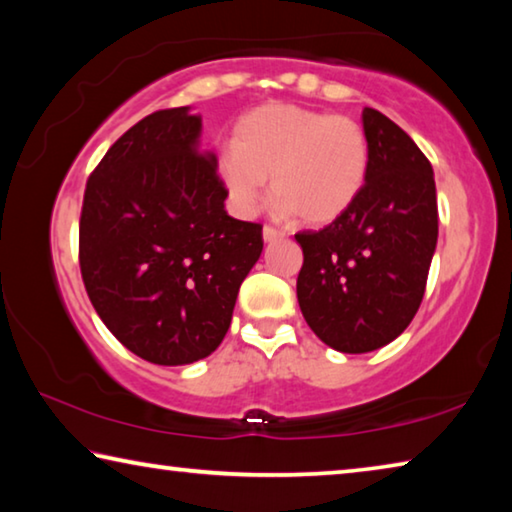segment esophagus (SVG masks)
<instances>
[{
    "label": "esophagus",
    "instance_id": "1",
    "mask_svg": "<svg viewBox=\"0 0 512 512\" xmlns=\"http://www.w3.org/2000/svg\"><path fill=\"white\" fill-rule=\"evenodd\" d=\"M262 235H264V241H277V239H282V237H284V232H282V230H277V228H273V225H264Z\"/></svg>",
    "mask_w": 512,
    "mask_h": 512
}]
</instances>
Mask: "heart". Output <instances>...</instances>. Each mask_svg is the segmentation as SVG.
<instances>
[{"label": "heart", "instance_id": "obj_1", "mask_svg": "<svg viewBox=\"0 0 512 512\" xmlns=\"http://www.w3.org/2000/svg\"><path fill=\"white\" fill-rule=\"evenodd\" d=\"M370 142L357 119L296 103H266L246 112L219 158V176L235 205L253 214L266 180L277 212L327 225L350 210L366 187Z\"/></svg>", "mask_w": 512, "mask_h": 512}]
</instances>
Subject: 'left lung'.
Wrapping results in <instances>:
<instances>
[{
    "label": "left lung",
    "instance_id": "left-lung-1",
    "mask_svg": "<svg viewBox=\"0 0 512 512\" xmlns=\"http://www.w3.org/2000/svg\"><path fill=\"white\" fill-rule=\"evenodd\" d=\"M366 187L341 219L298 232V302L329 348L361 354L395 341L418 311L438 241L433 169L395 121L363 108Z\"/></svg>",
    "mask_w": 512,
    "mask_h": 512
}]
</instances>
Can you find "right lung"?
Returning a JSON list of instances; mask_svg holds the SVG:
<instances>
[{"label":"right lung","mask_w":512,"mask_h":512,"mask_svg":"<svg viewBox=\"0 0 512 512\" xmlns=\"http://www.w3.org/2000/svg\"><path fill=\"white\" fill-rule=\"evenodd\" d=\"M201 117L158 110L110 146L85 185L79 264L115 339L144 361L185 366L219 348L262 225L225 212Z\"/></svg>","instance_id":"add662e5"}]
</instances>
